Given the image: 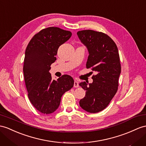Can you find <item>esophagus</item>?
I'll use <instances>...</instances> for the list:
<instances>
[{
  "label": "esophagus",
  "instance_id": "34e87169",
  "mask_svg": "<svg viewBox=\"0 0 146 146\" xmlns=\"http://www.w3.org/2000/svg\"><path fill=\"white\" fill-rule=\"evenodd\" d=\"M73 86H74V88H78V87H79V83H78V82L77 81H76V80L74 81Z\"/></svg>",
  "mask_w": 146,
  "mask_h": 146
}]
</instances>
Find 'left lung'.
Masks as SVG:
<instances>
[{"instance_id": "1", "label": "left lung", "mask_w": 146, "mask_h": 146, "mask_svg": "<svg viewBox=\"0 0 146 146\" xmlns=\"http://www.w3.org/2000/svg\"><path fill=\"white\" fill-rule=\"evenodd\" d=\"M77 35L89 52L86 68L97 73L92 77V83H80L86 91L80 105L89 113H98L108 106L118 90L121 73L118 50L111 37L104 33L88 29L78 31Z\"/></svg>"}]
</instances>
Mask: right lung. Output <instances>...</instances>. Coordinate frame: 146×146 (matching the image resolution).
Instances as JSON below:
<instances>
[{"mask_svg": "<svg viewBox=\"0 0 146 146\" xmlns=\"http://www.w3.org/2000/svg\"><path fill=\"white\" fill-rule=\"evenodd\" d=\"M72 35L58 27H48L36 33L26 48L23 65L26 88L31 103L40 113L54 112L62 95L73 86L72 76L63 74L57 80H52L49 73L58 47Z\"/></svg>", "mask_w": 146, "mask_h": 146, "instance_id": "1", "label": "right lung"}]
</instances>
